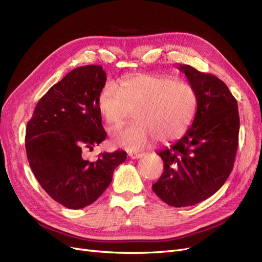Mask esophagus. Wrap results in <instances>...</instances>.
I'll list each match as a JSON object with an SVG mask.
<instances>
[{
  "mask_svg": "<svg viewBox=\"0 0 262 262\" xmlns=\"http://www.w3.org/2000/svg\"><path fill=\"white\" fill-rule=\"evenodd\" d=\"M143 155L144 154H142V153H130L129 157L132 158V160H138V158H141Z\"/></svg>",
  "mask_w": 262,
  "mask_h": 262,
  "instance_id": "esophagus-1",
  "label": "esophagus"
}]
</instances>
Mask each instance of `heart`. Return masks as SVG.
<instances>
[{
    "label": "heart",
    "mask_w": 262,
    "mask_h": 262,
    "mask_svg": "<svg viewBox=\"0 0 262 262\" xmlns=\"http://www.w3.org/2000/svg\"><path fill=\"white\" fill-rule=\"evenodd\" d=\"M196 104L191 85L162 74L125 77L118 90L108 84L97 99L108 130L119 128L133 113L136 122L116 132L112 140L132 152L148 146L154 139L160 143L180 139L193 120Z\"/></svg>",
    "instance_id": "heart-1"
}]
</instances>
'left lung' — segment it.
I'll list each match as a JSON object with an SVG mask.
<instances>
[{
    "label": "left lung",
    "mask_w": 262,
    "mask_h": 262,
    "mask_svg": "<svg viewBox=\"0 0 262 262\" xmlns=\"http://www.w3.org/2000/svg\"><path fill=\"white\" fill-rule=\"evenodd\" d=\"M196 95L190 129L170 148L158 150L164 172L152 186L158 198L175 208L207 200L231 173L238 146L237 101L226 84L212 74L180 64Z\"/></svg>",
    "instance_id": "obj_1"
}]
</instances>
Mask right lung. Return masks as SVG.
<instances>
[{"mask_svg": "<svg viewBox=\"0 0 262 262\" xmlns=\"http://www.w3.org/2000/svg\"><path fill=\"white\" fill-rule=\"evenodd\" d=\"M106 80L100 66L72 70L38 101L26 126L31 170L45 191L69 209L96 201L126 158L123 150L100 153L95 162L82 157L107 136L97 107Z\"/></svg>", "mask_w": 262, "mask_h": 262, "instance_id": "1", "label": "right lung"}]
</instances>
